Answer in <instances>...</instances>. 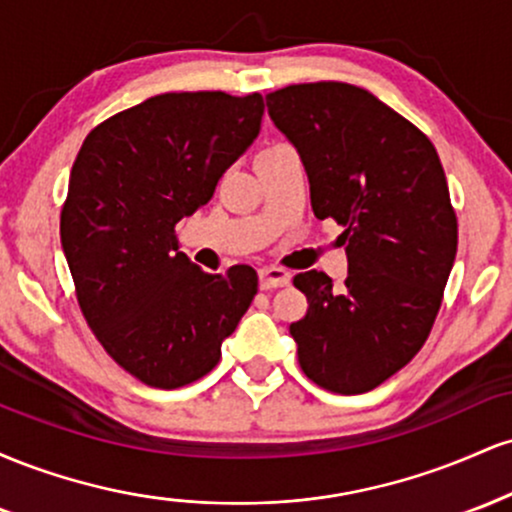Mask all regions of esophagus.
Segmentation results:
<instances>
[{
  "label": "esophagus",
  "mask_w": 512,
  "mask_h": 512,
  "mask_svg": "<svg viewBox=\"0 0 512 512\" xmlns=\"http://www.w3.org/2000/svg\"><path fill=\"white\" fill-rule=\"evenodd\" d=\"M291 281V274L281 267H262L260 269V286L262 289H279Z\"/></svg>",
  "instance_id": "1"
}]
</instances>
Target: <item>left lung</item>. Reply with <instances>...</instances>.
Wrapping results in <instances>:
<instances>
[{
    "mask_svg": "<svg viewBox=\"0 0 512 512\" xmlns=\"http://www.w3.org/2000/svg\"><path fill=\"white\" fill-rule=\"evenodd\" d=\"M272 122L301 156L317 219L344 228L342 289L296 274L308 313L289 327L315 385L361 395L419 354L457 252V219L436 146L366 88L342 81L267 96Z\"/></svg>",
    "mask_w": 512,
    "mask_h": 512,
    "instance_id": "8db88e82",
    "label": "left lung"
}]
</instances>
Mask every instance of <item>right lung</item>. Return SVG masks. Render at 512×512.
<instances>
[{"label":"right lung","mask_w":512,"mask_h":512,"mask_svg":"<svg viewBox=\"0 0 512 512\" xmlns=\"http://www.w3.org/2000/svg\"><path fill=\"white\" fill-rule=\"evenodd\" d=\"M262 115L260 93H161L81 144L62 250L88 327L146 385L175 390L207 375L255 298V269L202 272L180 252L175 223L214 197L260 134Z\"/></svg>","instance_id":"1"}]
</instances>
